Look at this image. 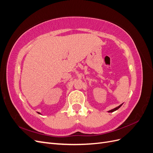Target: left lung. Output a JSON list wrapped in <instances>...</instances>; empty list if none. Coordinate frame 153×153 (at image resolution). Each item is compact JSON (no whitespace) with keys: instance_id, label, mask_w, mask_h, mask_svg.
Wrapping results in <instances>:
<instances>
[{"instance_id":"8db88e82","label":"left lung","mask_w":153,"mask_h":153,"mask_svg":"<svg viewBox=\"0 0 153 153\" xmlns=\"http://www.w3.org/2000/svg\"><path fill=\"white\" fill-rule=\"evenodd\" d=\"M123 103H122L121 105H120L119 106H118L117 107H116V108H114V109H112V110H109L108 111V112H114V111H115V110H118L120 107H121V106H122V105H123Z\"/></svg>"}]
</instances>
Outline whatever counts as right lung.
<instances>
[{
    "label": "right lung",
    "instance_id": "right-lung-1",
    "mask_svg": "<svg viewBox=\"0 0 153 153\" xmlns=\"http://www.w3.org/2000/svg\"><path fill=\"white\" fill-rule=\"evenodd\" d=\"M38 114H40V113H39V112H38Z\"/></svg>",
    "mask_w": 153,
    "mask_h": 153
}]
</instances>
